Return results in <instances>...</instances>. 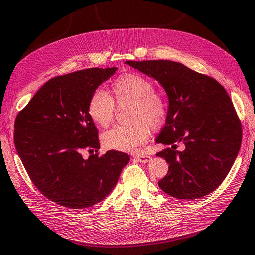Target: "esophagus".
<instances>
[{
  "label": "esophagus",
  "instance_id": "esophagus-1",
  "mask_svg": "<svg viewBox=\"0 0 255 255\" xmlns=\"http://www.w3.org/2000/svg\"><path fill=\"white\" fill-rule=\"evenodd\" d=\"M134 159H137V161L140 163H149L152 159V157L149 155H144V154H138L134 156Z\"/></svg>",
  "mask_w": 255,
  "mask_h": 255
}]
</instances>
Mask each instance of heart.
I'll return each mask as SVG.
<instances>
[{
  "label": "heart",
  "instance_id": "b5f03b06",
  "mask_svg": "<svg viewBox=\"0 0 255 255\" xmlns=\"http://www.w3.org/2000/svg\"><path fill=\"white\" fill-rule=\"evenodd\" d=\"M112 93L118 105L131 104L129 125H116L102 134V143L109 150L133 152L149 139L150 128L162 126L167 115L165 99L154 91V85L138 74H124L112 84ZM88 115L100 127L113 120L115 103L103 90H96L89 98Z\"/></svg>",
  "mask_w": 255,
  "mask_h": 255
}]
</instances>
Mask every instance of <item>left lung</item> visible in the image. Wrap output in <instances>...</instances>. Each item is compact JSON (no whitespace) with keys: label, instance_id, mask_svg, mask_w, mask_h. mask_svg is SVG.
<instances>
[{"label":"left lung","instance_id":"obj_1","mask_svg":"<svg viewBox=\"0 0 255 255\" xmlns=\"http://www.w3.org/2000/svg\"><path fill=\"white\" fill-rule=\"evenodd\" d=\"M152 77L168 97L165 126L157 143L170 145L157 156L169 164L158 187L170 197L195 200L213 192L226 178L241 145V123L220 82L180 63L127 61ZM184 144L183 151H176Z\"/></svg>","mask_w":255,"mask_h":255}]
</instances>
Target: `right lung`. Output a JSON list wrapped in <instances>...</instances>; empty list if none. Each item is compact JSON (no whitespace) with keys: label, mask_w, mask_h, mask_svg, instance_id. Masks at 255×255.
<instances>
[{"label":"right lung","mask_w":255,"mask_h":255,"mask_svg":"<svg viewBox=\"0 0 255 255\" xmlns=\"http://www.w3.org/2000/svg\"><path fill=\"white\" fill-rule=\"evenodd\" d=\"M117 67L88 68L46 81L15 121L14 143L33 185L65 208L85 209L112 192L126 153L82 157L100 149L98 129L88 115V101Z\"/></svg>","instance_id":"obj_1"}]
</instances>
